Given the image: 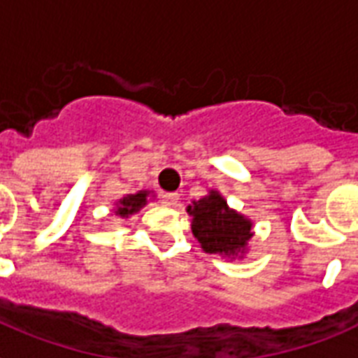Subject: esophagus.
I'll use <instances>...</instances> for the list:
<instances>
[{
  "mask_svg": "<svg viewBox=\"0 0 358 358\" xmlns=\"http://www.w3.org/2000/svg\"><path fill=\"white\" fill-rule=\"evenodd\" d=\"M178 199H180L178 193H163V195H161V201H163L165 205H176Z\"/></svg>",
  "mask_w": 358,
  "mask_h": 358,
  "instance_id": "esophagus-1",
  "label": "esophagus"
}]
</instances>
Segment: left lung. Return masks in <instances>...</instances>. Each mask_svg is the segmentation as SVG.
Listing matches in <instances>:
<instances>
[{"label": "left lung", "mask_w": 358, "mask_h": 358, "mask_svg": "<svg viewBox=\"0 0 358 358\" xmlns=\"http://www.w3.org/2000/svg\"><path fill=\"white\" fill-rule=\"evenodd\" d=\"M187 213L193 216V235L206 252L235 254L252 237L250 222L231 210L218 193L210 192L205 199L195 201Z\"/></svg>", "instance_id": "left-lung-1"}]
</instances>
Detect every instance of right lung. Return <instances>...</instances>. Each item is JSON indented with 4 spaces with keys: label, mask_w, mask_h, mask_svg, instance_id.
I'll list each match as a JSON object with an SVG mask.
<instances>
[{
    "label": "right lung",
    "mask_w": 358,
    "mask_h": 358,
    "mask_svg": "<svg viewBox=\"0 0 358 358\" xmlns=\"http://www.w3.org/2000/svg\"><path fill=\"white\" fill-rule=\"evenodd\" d=\"M145 195H148V193L140 192L136 193V195H129V197H125L123 201H119V216H129V214L136 213L140 206L145 205Z\"/></svg>",
    "instance_id": "add662e5"
}]
</instances>
